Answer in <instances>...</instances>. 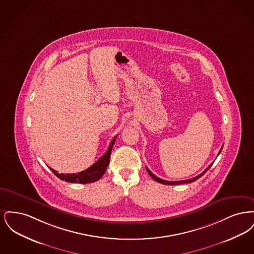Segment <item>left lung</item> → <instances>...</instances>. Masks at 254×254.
I'll list each match as a JSON object with an SVG mask.
<instances>
[{"mask_svg": "<svg viewBox=\"0 0 254 254\" xmlns=\"http://www.w3.org/2000/svg\"><path fill=\"white\" fill-rule=\"evenodd\" d=\"M222 148H223V146L221 147V149H220V151H219V153L221 152V150H222ZM218 153V154H219ZM213 164V163H212ZM212 164H210L206 169L201 173V174H199L198 176H196V177H193V178H191V179H189V180H182V181H166V180H163V179H161V178H159L157 176H155L149 169L146 168V170H147V172H148V174L151 176V178H153L155 181L158 182V183H161V184H163V185H169V186H175V185H180V184H189V183H192V182H195L196 180H198L200 177H202L204 174H205V172L208 170V169H210V167L212 166Z\"/></svg>", "mask_w": 254, "mask_h": 254, "instance_id": "8db88e82", "label": "left lung"}]
</instances>
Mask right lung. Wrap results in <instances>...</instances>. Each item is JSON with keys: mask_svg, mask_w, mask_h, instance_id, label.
Returning a JSON list of instances; mask_svg holds the SVG:
<instances>
[{"mask_svg": "<svg viewBox=\"0 0 254 254\" xmlns=\"http://www.w3.org/2000/svg\"><path fill=\"white\" fill-rule=\"evenodd\" d=\"M117 136L113 138L111 141L107 152L100 158L96 163H94L91 167L88 169L83 170L78 173H71V174H64V173H58L56 170L49 168L50 170L63 181L68 182V183H79V184H87V183H93L96 182L105 174L107 168L109 166V160H110V154L111 149L115 143Z\"/></svg>", "mask_w": 254, "mask_h": 254, "instance_id": "right-lung-1", "label": "right lung"}]
</instances>
